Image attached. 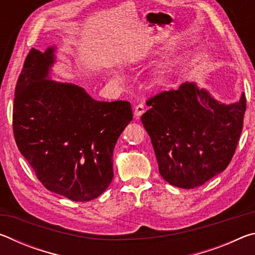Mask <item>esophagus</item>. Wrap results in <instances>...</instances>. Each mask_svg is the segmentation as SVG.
Listing matches in <instances>:
<instances>
[{
    "label": "esophagus",
    "mask_w": 255,
    "mask_h": 255,
    "mask_svg": "<svg viewBox=\"0 0 255 255\" xmlns=\"http://www.w3.org/2000/svg\"><path fill=\"white\" fill-rule=\"evenodd\" d=\"M145 112V106L143 105V103H139V105H137L135 107V110H133V115H135V117L138 118L140 117L141 115H143Z\"/></svg>",
    "instance_id": "1"
}]
</instances>
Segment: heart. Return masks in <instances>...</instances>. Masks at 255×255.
<instances>
[{"label": "heart", "mask_w": 255, "mask_h": 255, "mask_svg": "<svg viewBox=\"0 0 255 255\" xmlns=\"http://www.w3.org/2000/svg\"><path fill=\"white\" fill-rule=\"evenodd\" d=\"M118 79H122V75H118ZM170 81V75L166 72H162L155 76L154 82L157 85H165Z\"/></svg>", "instance_id": "heart-1"}]
</instances>
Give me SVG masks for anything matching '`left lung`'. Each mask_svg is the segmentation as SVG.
I'll return each mask as SVG.
<instances>
[{
  "label": "left lung",
  "instance_id": "left-lung-1",
  "mask_svg": "<svg viewBox=\"0 0 255 255\" xmlns=\"http://www.w3.org/2000/svg\"><path fill=\"white\" fill-rule=\"evenodd\" d=\"M141 116L159 174L174 187H200L226 169L243 129L247 99L225 105L185 82L147 101Z\"/></svg>",
  "mask_w": 255,
  "mask_h": 255
}]
</instances>
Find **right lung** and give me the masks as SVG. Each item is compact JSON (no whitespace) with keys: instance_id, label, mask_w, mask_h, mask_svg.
Here are the masks:
<instances>
[{"instance_id":"right-lung-1","label":"right lung","mask_w":255,"mask_h":255,"mask_svg":"<svg viewBox=\"0 0 255 255\" xmlns=\"http://www.w3.org/2000/svg\"><path fill=\"white\" fill-rule=\"evenodd\" d=\"M55 51L32 48L25 58L14 92L15 143L46 189L90 201L111 183L114 149L131 106L97 101L83 88L51 80Z\"/></svg>"}]
</instances>
